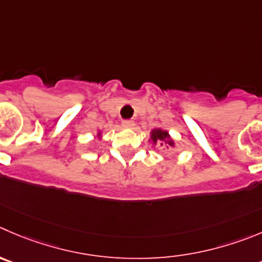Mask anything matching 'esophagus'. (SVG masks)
<instances>
[{"label": "esophagus", "mask_w": 262, "mask_h": 262, "mask_svg": "<svg viewBox=\"0 0 262 262\" xmlns=\"http://www.w3.org/2000/svg\"><path fill=\"white\" fill-rule=\"evenodd\" d=\"M134 122L133 121H129V119H126V121L122 122V126L124 127V128H133L134 127Z\"/></svg>", "instance_id": "34e87169"}]
</instances>
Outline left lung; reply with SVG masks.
Segmentation results:
<instances>
[{"label":"left lung","mask_w":262,"mask_h":262,"mask_svg":"<svg viewBox=\"0 0 262 262\" xmlns=\"http://www.w3.org/2000/svg\"><path fill=\"white\" fill-rule=\"evenodd\" d=\"M150 140H151V143H153V144L159 143V144H161V145L166 144V145H168V146H173V145H175L173 140H172V139H171L170 134L167 133V131H164V129H162V128L151 129ZM168 146H167V148H168Z\"/></svg>","instance_id":"1"}]
</instances>
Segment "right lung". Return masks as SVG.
<instances>
[{
  "mask_svg": "<svg viewBox=\"0 0 262 262\" xmlns=\"http://www.w3.org/2000/svg\"><path fill=\"white\" fill-rule=\"evenodd\" d=\"M98 136H100V133H98Z\"/></svg>",
  "mask_w": 262,
  "mask_h": 262,
  "instance_id": "right-lung-1",
  "label": "right lung"
}]
</instances>
